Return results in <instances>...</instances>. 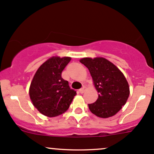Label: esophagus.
I'll use <instances>...</instances> for the list:
<instances>
[{
	"label": "esophagus",
	"instance_id": "esophagus-1",
	"mask_svg": "<svg viewBox=\"0 0 154 154\" xmlns=\"http://www.w3.org/2000/svg\"><path fill=\"white\" fill-rule=\"evenodd\" d=\"M86 89H87V87H86V86H83L82 88H80V89H79V93H83L85 91Z\"/></svg>",
	"mask_w": 154,
	"mask_h": 154
}]
</instances>
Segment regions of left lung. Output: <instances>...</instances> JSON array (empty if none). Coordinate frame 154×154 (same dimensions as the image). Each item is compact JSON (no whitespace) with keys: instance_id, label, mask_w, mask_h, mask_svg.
Instances as JSON below:
<instances>
[{"instance_id":"left-lung-1","label":"left lung","mask_w":154,"mask_h":154,"mask_svg":"<svg viewBox=\"0 0 154 154\" xmlns=\"http://www.w3.org/2000/svg\"><path fill=\"white\" fill-rule=\"evenodd\" d=\"M89 70L98 98L88 104L90 111L100 118L114 116L125 105L130 95L128 82L117 66L103 57L79 60Z\"/></svg>"}]
</instances>
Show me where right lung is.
Returning <instances> with one entry per match:
<instances>
[{
	"instance_id": "add662e5",
	"label": "right lung",
	"mask_w": 154,
	"mask_h": 154,
	"mask_svg": "<svg viewBox=\"0 0 154 154\" xmlns=\"http://www.w3.org/2000/svg\"><path fill=\"white\" fill-rule=\"evenodd\" d=\"M71 59L52 56L35 72L29 94L33 106L43 115L55 117L63 114L77 95L70 89L68 81L61 77V72Z\"/></svg>"
}]
</instances>
